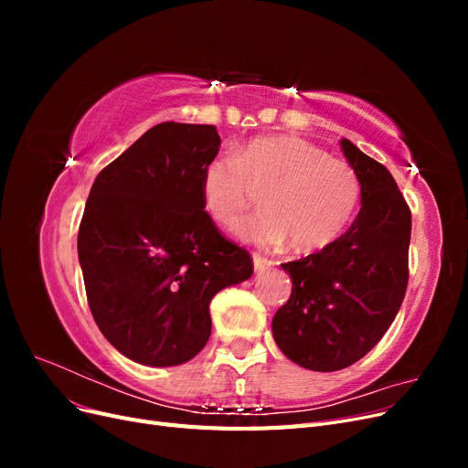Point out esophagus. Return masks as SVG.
Here are the masks:
<instances>
[{
    "instance_id": "34e87169",
    "label": "esophagus",
    "mask_w": 468,
    "mask_h": 468,
    "mask_svg": "<svg viewBox=\"0 0 468 468\" xmlns=\"http://www.w3.org/2000/svg\"><path fill=\"white\" fill-rule=\"evenodd\" d=\"M271 263L273 261L265 258V256H261V253H253V269H256V271H263V269L269 267Z\"/></svg>"
}]
</instances>
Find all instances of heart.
I'll return each instance as SVG.
<instances>
[{
    "label": "heart",
    "mask_w": 468,
    "mask_h": 468,
    "mask_svg": "<svg viewBox=\"0 0 468 468\" xmlns=\"http://www.w3.org/2000/svg\"><path fill=\"white\" fill-rule=\"evenodd\" d=\"M256 188L263 191L265 208L246 220L239 234L261 246H281L289 239L294 251L330 246L361 201L356 167L287 134L251 138L203 167V207L226 230L242 222L256 201Z\"/></svg>",
    "instance_id": "obj_1"
}]
</instances>
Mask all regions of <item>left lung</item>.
Returning <instances> with one entry per match:
<instances>
[{
  "label": "left lung",
  "mask_w": 468,
  "mask_h": 468,
  "mask_svg": "<svg viewBox=\"0 0 468 468\" xmlns=\"http://www.w3.org/2000/svg\"><path fill=\"white\" fill-rule=\"evenodd\" d=\"M361 177L351 229L310 256L281 263L292 279L273 316L279 349L310 371H339L367 356L390 328L408 287L412 212L388 169L342 140Z\"/></svg>",
  "instance_id": "obj_1"
}]
</instances>
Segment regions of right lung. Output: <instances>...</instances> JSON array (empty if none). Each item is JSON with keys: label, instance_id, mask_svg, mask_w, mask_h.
<instances>
[{"label": "right lung", "instance_id": "add662e5", "mask_svg": "<svg viewBox=\"0 0 468 468\" xmlns=\"http://www.w3.org/2000/svg\"><path fill=\"white\" fill-rule=\"evenodd\" d=\"M218 150L217 126L160 122L91 186L78 232L90 310L136 363L193 359L208 342L210 301L253 273L250 251L203 207L201 174Z\"/></svg>", "mask_w": 468, "mask_h": 468}]
</instances>
